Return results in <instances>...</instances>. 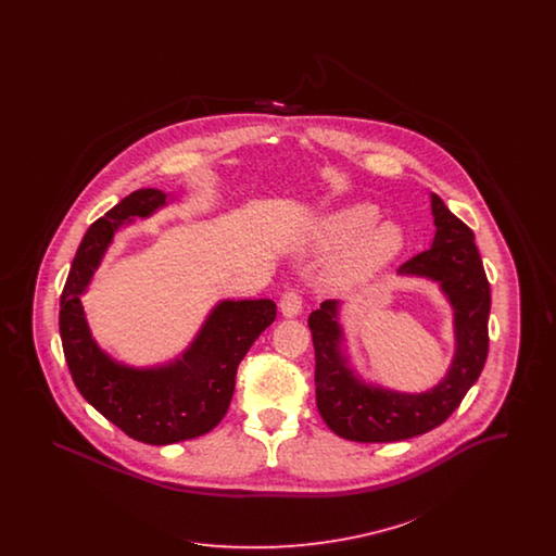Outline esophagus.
I'll use <instances>...</instances> for the list:
<instances>
[{
	"mask_svg": "<svg viewBox=\"0 0 556 556\" xmlns=\"http://www.w3.org/2000/svg\"><path fill=\"white\" fill-rule=\"evenodd\" d=\"M279 308L283 313V317H298L300 311H302V295L295 288H288V290L281 293V300H279Z\"/></svg>",
	"mask_w": 556,
	"mask_h": 556,
	"instance_id": "esophagus-1",
	"label": "esophagus"
}]
</instances>
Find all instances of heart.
I'll list each match as a JSON object with an SVG mask.
<instances>
[{
	"label": "heart",
	"mask_w": 556,
	"mask_h": 556,
	"mask_svg": "<svg viewBox=\"0 0 556 556\" xmlns=\"http://www.w3.org/2000/svg\"><path fill=\"white\" fill-rule=\"evenodd\" d=\"M379 212L369 204H354L331 212L318 225L317 243L320 248H340L350 240L344 254L331 265L327 277L336 288H356L369 281L383 266L390 265L404 248V236L392 223H377Z\"/></svg>",
	"instance_id": "obj_1"
}]
</instances>
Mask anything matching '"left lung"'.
I'll return each mask as SVG.
<instances>
[{
    "label": "left lung",
    "instance_id": "8db88e82",
    "mask_svg": "<svg viewBox=\"0 0 556 556\" xmlns=\"http://www.w3.org/2000/svg\"><path fill=\"white\" fill-rule=\"evenodd\" d=\"M431 211L438 227L433 245L406 261L397 273L440 281L454 306L458 348L448 375L438 388L410 396L358 383L340 354L338 302L325 300L308 317L315 345L318 413L327 427L345 440L365 444L400 442L431 431L458 408L485 365L492 293L476 236L435 193L431 195Z\"/></svg>",
    "mask_w": 556,
    "mask_h": 556
}]
</instances>
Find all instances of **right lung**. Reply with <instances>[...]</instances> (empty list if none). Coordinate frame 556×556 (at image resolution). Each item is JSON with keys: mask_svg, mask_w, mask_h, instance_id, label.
I'll list each match as a JSON object with an SVG mask.
<instances>
[{"mask_svg": "<svg viewBox=\"0 0 556 556\" xmlns=\"http://www.w3.org/2000/svg\"><path fill=\"white\" fill-rule=\"evenodd\" d=\"M159 189H137L91 223L60 295V338L73 381L98 413L129 438L164 446L208 433L220 424L236 390V372L250 345L275 320L273 300L223 302L173 367L135 370L114 365L91 340L79 295L116 227L164 204Z\"/></svg>", "mask_w": 556, "mask_h": 556, "instance_id": "obj_1", "label": "right lung"}]
</instances>
